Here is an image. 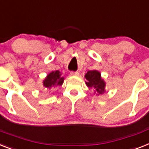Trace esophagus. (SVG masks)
I'll return each instance as SVG.
<instances>
[{
  "label": "esophagus",
  "instance_id": "esophagus-1",
  "mask_svg": "<svg viewBox=\"0 0 149 149\" xmlns=\"http://www.w3.org/2000/svg\"><path fill=\"white\" fill-rule=\"evenodd\" d=\"M70 75L71 76H78L79 72H73V71H72V72H70Z\"/></svg>",
  "mask_w": 149,
  "mask_h": 149
}]
</instances>
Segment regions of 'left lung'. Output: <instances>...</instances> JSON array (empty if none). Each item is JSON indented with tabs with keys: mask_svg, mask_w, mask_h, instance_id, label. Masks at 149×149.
<instances>
[{
	"mask_svg": "<svg viewBox=\"0 0 149 149\" xmlns=\"http://www.w3.org/2000/svg\"><path fill=\"white\" fill-rule=\"evenodd\" d=\"M85 78L87 80V82H86L87 86L93 88L98 95L105 93L106 83L101 78V74L99 71L89 70L86 73Z\"/></svg>",
	"mask_w": 149,
	"mask_h": 149,
	"instance_id": "left-lung-1",
	"label": "left lung"
}]
</instances>
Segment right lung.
Wrapping results in <instances>:
<instances>
[{"label":"right lung","mask_w":149,"mask_h":149,"mask_svg":"<svg viewBox=\"0 0 149 149\" xmlns=\"http://www.w3.org/2000/svg\"><path fill=\"white\" fill-rule=\"evenodd\" d=\"M64 81V78L61 77L60 72L59 70L53 71L47 75L46 79L43 80V86L47 89H51L52 87L56 86H61Z\"/></svg>","instance_id":"right-lung-1"}]
</instances>
